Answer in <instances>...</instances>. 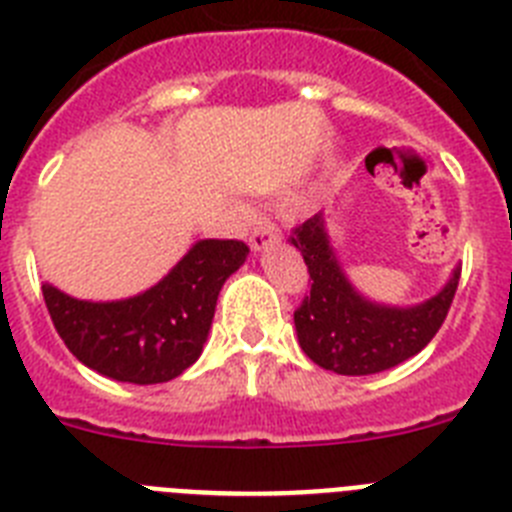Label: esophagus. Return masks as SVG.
Masks as SVG:
<instances>
[{
    "label": "esophagus",
    "mask_w": 512,
    "mask_h": 512,
    "mask_svg": "<svg viewBox=\"0 0 512 512\" xmlns=\"http://www.w3.org/2000/svg\"><path fill=\"white\" fill-rule=\"evenodd\" d=\"M279 241V230L269 223V220H259V223L251 228V235H248V246L253 251H264L266 246Z\"/></svg>",
    "instance_id": "34e87169"
}]
</instances>
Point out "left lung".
Returning a JSON list of instances; mask_svg holds the SVG:
<instances>
[{
  "label": "left lung",
  "mask_w": 512,
  "mask_h": 512,
  "mask_svg": "<svg viewBox=\"0 0 512 512\" xmlns=\"http://www.w3.org/2000/svg\"><path fill=\"white\" fill-rule=\"evenodd\" d=\"M292 246L310 271V295L295 310L297 341L323 369L364 377L408 361L423 351L443 325L459 287L456 266L446 287L413 307H390L366 300L348 282L330 248L323 212L292 230Z\"/></svg>",
  "instance_id": "1"
}]
</instances>
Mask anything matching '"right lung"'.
<instances>
[{"label":"right lung","instance_id":"1","mask_svg":"<svg viewBox=\"0 0 512 512\" xmlns=\"http://www.w3.org/2000/svg\"><path fill=\"white\" fill-rule=\"evenodd\" d=\"M243 241H197L151 289L87 302L43 284L58 336L84 366L130 384L169 382L200 359L225 279L243 266Z\"/></svg>","mask_w":512,"mask_h":512}]
</instances>
